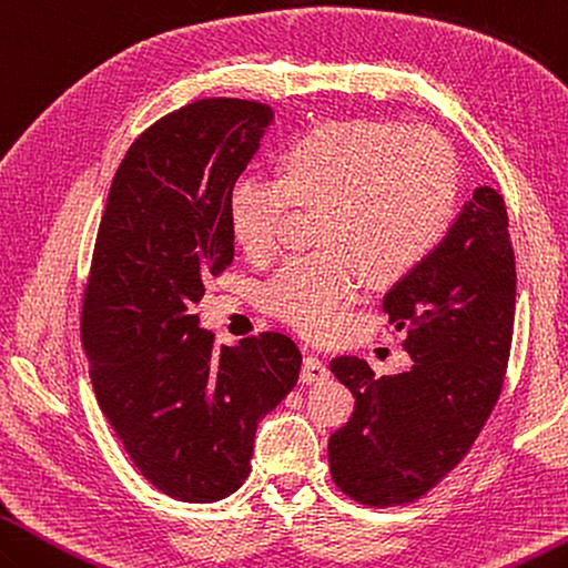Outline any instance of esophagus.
I'll use <instances>...</instances> for the list:
<instances>
[{
	"label": "esophagus",
	"mask_w": 568,
	"mask_h": 568,
	"mask_svg": "<svg viewBox=\"0 0 568 568\" xmlns=\"http://www.w3.org/2000/svg\"><path fill=\"white\" fill-rule=\"evenodd\" d=\"M327 376H331V372H327L323 359L313 357V355L304 359V367H301V382H304V384H323Z\"/></svg>",
	"instance_id": "obj_1"
}]
</instances>
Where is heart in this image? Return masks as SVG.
Instances as JSON below:
<instances>
[{
	"mask_svg": "<svg viewBox=\"0 0 568 568\" xmlns=\"http://www.w3.org/2000/svg\"><path fill=\"white\" fill-rule=\"evenodd\" d=\"M459 168L443 135L388 119L325 121L294 135L276 178L241 174L229 229L250 257H267L292 206L318 209L316 255L296 257L264 286L274 318L333 337L369 276L394 284L433 255L457 211Z\"/></svg>",
	"mask_w": 568,
	"mask_h": 568,
	"instance_id": "heart-1",
	"label": "heart"
}]
</instances>
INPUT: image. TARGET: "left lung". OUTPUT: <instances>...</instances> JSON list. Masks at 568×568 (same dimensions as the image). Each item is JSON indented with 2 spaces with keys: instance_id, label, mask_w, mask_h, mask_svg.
<instances>
[{
  "instance_id": "obj_1",
  "label": "left lung",
  "mask_w": 568,
  "mask_h": 568,
  "mask_svg": "<svg viewBox=\"0 0 568 568\" xmlns=\"http://www.w3.org/2000/svg\"><path fill=\"white\" fill-rule=\"evenodd\" d=\"M406 333L410 367L376 379L359 357L331 372L355 396L352 418L327 443L333 481L364 506L425 496L471 449L508 369L515 252L506 201L476 186L443 243L384 296Z\"/></svg>"
}]
</instances>
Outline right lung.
<instances>
[{"instance_id": "add662e5", "label": "right lung", "mask_w": 568, "mask_h": 568, "mask_svg": "<svg viewBox=\"0 0 568 568\" xmlns=\"http://www.w3.org/2000/svg\"><path fill=\"white\" fill-rule=\"evenodd\" d=\"M267 104L199 99L135 138L111 182L82 306L97 400L150 484L184 503L243 486L255 433L298 382L292 337L213 345L194 306L233 262L229 192Z\"/></svg>"}]
</instances>
